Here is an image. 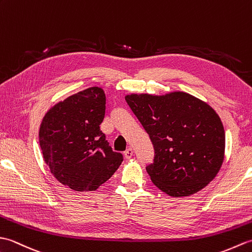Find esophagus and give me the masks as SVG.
<instances>
[{"label": "esophagus", "instance_id": "obj_1", "mask_svg": "<svg viewBox=\"0 0 252 252\" xmlns=\"http://www.w3.org/2000/svg\"><path fill=\"white\" fill-rule=\"evenodd\" d=\"M132 156H133V149L130 147V148H127L126 151L125 152V157L126 159H130Z\"/></svg>", "mask_w": 252, "mask_h": 252}]
</instances>
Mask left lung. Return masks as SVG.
<instances>
[{
	"instance_id": "left-lung-1",
	"label": "left lung",
	"mask_w": 252,
	"mask_h": 252,
	"mask_svg": "<svg viewBox=\"0 0 252 252\" xmlns=\"http://www.w3.org/2000/svg\"><path fill=\"white\" fill-rule=\"evenodd\" d=\"M126 100L152 140L155 158L146 171L160 190L190 196L216 178L224 160L225 132L210 105L180 91L132 93Z\"/></svg>"
}]
</instances>
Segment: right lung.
I'll return each mask as SVG.
<instances>
[{"label": "right lung", "mask_w": 252, "mask_h": 252, "mask_svg": "<svg viewBox=\"0 0 252 252\" xmlns=\"http://www.w3.org/2000/svg\"><path fill=\"white\" fill-rule=\"evenodd\" d=\"M105 110L104 90L92 87L58 101L42 119L39 142L44 161L72 190H96L122 162V155L112 151L100 131Z\"/></svg>", "instance_id": "1"}]
</instances>
